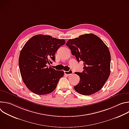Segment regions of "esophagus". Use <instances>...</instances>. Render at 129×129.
I'll return each instance as SVG.
<instances>
[{"label": "esophagus", "mask_w": 129, "mask_h": 129, "mask_svg": "<svg viewBox=\"0 0 129 129\" xmlns=\"http://www.w3.org/2000/svg\"><path fill=\"white\" fill-rule=\"evenodd\" d=\"M72 73H73V71L71 70H69L68 71H64V74L66 75L67 76H69L71 75Z\"/></svg>", "instance_id": "1"}]
</instances>
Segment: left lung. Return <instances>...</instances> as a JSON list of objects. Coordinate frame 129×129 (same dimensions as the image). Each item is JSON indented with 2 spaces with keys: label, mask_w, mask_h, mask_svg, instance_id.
Instances as JSON below:
<instances>
[{
  "label": "left lung",
  "mask_w": 129,
  "mask_h": 129,
  "mask_svg": "<svg viewBox=\"0 0 129 129\" xmlns=\"http://www.w3.org/2000/svg\"><path fill=\"white\" fill-rule=\"evenodd\" d=\"M66 45L78 62H83L82 72H75L80 78L74 87L81 94L89 95L100 90L110 74L111 55L108 47L96 35L87 34L69 39Z\"/></svg>",
  "instance_id": "obj_1"
}]
</instances>
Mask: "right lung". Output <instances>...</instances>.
<instances>
[{
    "instance_id": "1",
    "label": "right lung",
    "mask_w": 129,
    "mask_h": 129,
    "mask_svg": "<svg viewBox=\"0 0 129 129\" xmlns=\"http://www.w3.org/2000/svg\"><path fill=\"white\" fill-rule=\"evenodd\" d=\"M65 43L64 39L43 35H35L26 42L20 53L19 65L23 81L32 92L44 95L56 88L64 72L47 65L55 61V53Z\"/></svg>"
}]
</instances>
